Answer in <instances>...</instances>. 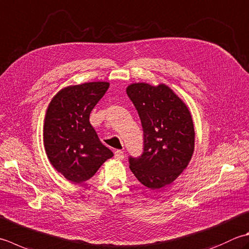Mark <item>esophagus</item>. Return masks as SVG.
<instances>
[{
  "label": "esophagus",
  "mask_w": 249,
  "mask_h": 249,
  "mask_svg": "<svg viewBox=\"0 0 249 249\" xmlns=\"http://www.w3.org/2000/svg\"><path fill=\"white\" fill-rule=\"evenodd\" d=\"M114 159L115 160H123L124 159V152L121 150H116L114 152Z\"/></svg>",
  "instance_id": "1"
}]
</instances>
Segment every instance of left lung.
Wrapping results in <instances>:
<instances>
[{"label": "left lung", "mask_w": 249, "mask_h": 249, "mask_svg": "<svg viewBox=\"0 0 249 249\" xmlns=\"http://www.w3.org/2000/svg\"><path fill=\"white\" fill-rule=\"evenodd\" d=\"M126 92L138 111L144 137L143 153L139 159H129V168L151 190L168 186L192 159L196 131L191 112L163 83H131Z\"/></svg>", "instance_id": "obj_1"}]
</instances>
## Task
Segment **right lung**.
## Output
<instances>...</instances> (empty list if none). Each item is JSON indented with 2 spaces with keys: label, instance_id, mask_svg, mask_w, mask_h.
I'll use <instances>...</instances> for the list:
<instances>
[{
  "label": "right lung",
  "instance_id": "obj_1",
  "mask_svg": "<svg viewBox=\"0 0 249 249\" xmlns=\"http://www.w3.org/2000/svg\"><path fill=\"white\" fill-rule=\"evenodd\" d=\"M109 86V82L66 86L47 107L43 123L44 149L53 167L71 182L89 180L113 157L89 122L90 111Z\"/></svg>",
  "mask_w": 249,
  "mask_h": 249
}]
</instances>
